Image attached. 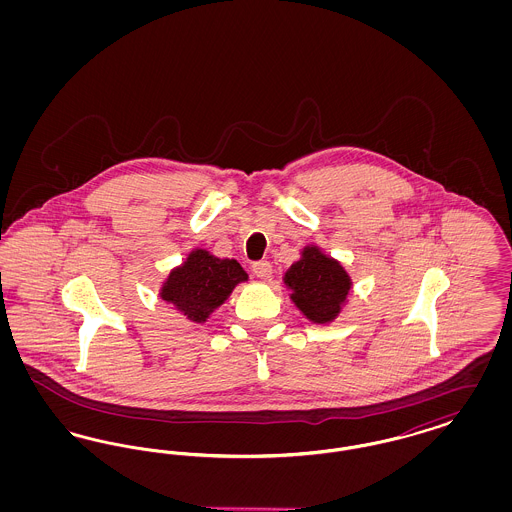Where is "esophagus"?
Returning a JSON list of instances; mask_svg holds the SVG:
<instances>
[{"mask_svg": "<svg viewBox=\"0 0 512 512\" xmlns=\"http://www.w3.org/2000/svg\"><path fill=\"white\" fill-rule=\"evenodd\" d=\"M253 274L257 276V278H261V280H270V276H272V265L268 263V261H257V263H253Z\"/></svg>", "mask_w": 512, "mask_h": 512, "instance_id": "34e87169", "label": "esophagus"}]
</instances>
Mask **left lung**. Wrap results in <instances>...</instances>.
I'll list each match as a JSON object with an SVG mask.
<instances>
[{"label": "left lung", "mask_w": 512, "mask_h": 512, "mask_svg": "<svg viewBox=\"0 0 512 512\" xmlns=\"http://www.w3.org/2000/svg\"><path fill=\"white\" fill-rule=\"evenodd\" d=\"M290 299L315 324H328L341 313L351 290V278L340 261L324 255L317 245H307L301 259L284 274Z\"/></svg>", "instance_id": "left-lung-1"}]
</instances>
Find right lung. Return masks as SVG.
Segmentation results:
<instances>
[{
    "instance_id": "right-lung-1",
    "label": "right lung",
    "mask_w": 512,
    "mask_h": 512,
    "mask_svg": "<svg viewBox=\"0 0 512 512\" xmlns=\"http://www.w3.org/2000/svg\"><path fill=\"white\" fill-rule=\"evenodd\" d=\"M245 280L247 272L238 261L194 249L180 267L172 268L159 295L188 320L201 324Z\"/></svg>"
}]
</instances>
